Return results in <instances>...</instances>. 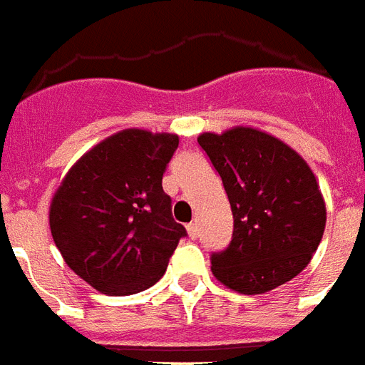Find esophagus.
<instances>
[{"instance_id":"esophagus-1","label":"esophagus","mask_w":365,"mask_h":365,"mask_svg":"<svg viewBox=\"0 0 365 365\" xmlns=\"http://www.w3.org/2000/svg\"><path fill=\"white\" fill-rule=\"evenodd\" d=\"M187 234H189V238H197L198 236V225L197 223H189L187 225Z\"/></svg>"}]
</instances>
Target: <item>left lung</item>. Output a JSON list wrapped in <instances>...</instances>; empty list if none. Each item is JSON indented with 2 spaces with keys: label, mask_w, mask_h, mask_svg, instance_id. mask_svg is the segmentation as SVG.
<instances>
[{
  "label": "left lung",
  "mask_w": 365,
  "mask_h": 365,
  "mask_svg": "<svg viewBox=\"0 0 365 365\" xmlns=\"http://www.w3.org/2000/svg\"><path fill=\"white\" fill-rule=\"evenodd\" d=\"M198 144L223 180L234 217L212 274L240 294H262L300 274L321 244L327 204L306 159L255 127L202 133Z\"/></svg>",
  "instance_id": "8db88e82"
}]
</instances>
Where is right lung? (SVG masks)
Listing matches in <instances>:
<instances>
[{"instance_id": "add662e5", "label": "right lung", "mask_w": 365, "mask_h": 365, "mask_svg": "<svg viewBox=\"0 0 365 365\" xmlns=\"http://www.w3.org/2000/svg\"><path fill=\"white\" fill-rule=\"evenodd\" d=\"M178 144L173 133L123 129L80 157L56 189L48 212L56 247L103 294L155 285L187 234L161 183Z\"/></svg>"}]
</instances>
